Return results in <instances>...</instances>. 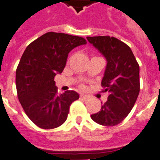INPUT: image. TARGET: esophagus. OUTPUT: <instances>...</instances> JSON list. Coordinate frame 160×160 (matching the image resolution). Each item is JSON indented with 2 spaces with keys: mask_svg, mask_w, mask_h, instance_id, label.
Instances as JSON below:
<instances>
[{
  "mask_svg": "<svg viewBox=\"0 0 160 160\" xmlns=\"http://www.w3.org/2000/svg\"><path fill=\"white\" fill-rule=\"evenodd\" d=\"M80 98L83 99L84 101H88L89 99V97L88 95H84V94H80Z\"/></svg>",
  "mask_w": 160,
  "mask_h": 160,
  "instance_id": "esophagus-1",
  "label": "esophagus"
}]
</instances>
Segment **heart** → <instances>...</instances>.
Here are the masks:
<instances>
[{
    "mask_svg": "<svg viewBox=\"0 0 160 160\" xmlns=\"http://www.w3.org/2000/svg\"><path fill=\"white\" fill-rule=\"evenodd\" d=\"M80 88H84V86H83V85H80Z\"/></svg>",
    "mask_w": 160,
    "mask_h": 160,
    "instance_id": "b5f03b06",
    "label": "heart"
}]
</instances>
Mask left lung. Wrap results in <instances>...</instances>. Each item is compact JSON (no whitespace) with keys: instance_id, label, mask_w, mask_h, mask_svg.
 <instances>
[{"instance_id":"1","label":"left lung","mask_w":160,"mask_h":160,"mask_svg":"<svg viewBox=\"0 0 160 160\" xmlns=\"http://www.w3.org/2000/svg\"><path fill=\"white\" fill-rule=\"evenodd\" d=\"M87 40L107 60L102 80L107 101L91 118L101 125H117L129 114L140 92L139 65L130 47L115 37H87Z\"/></svg>"}]
</instances>
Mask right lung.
Instances as JSON below:
<instances>
[{"label":"right lung","instance_id":"1","mask_svg":"<svg viewBox=\"0 0 160 160\" xmlns=\"http://www.w3.org/2000/svg\"><path fill=\"white\" fill-rule=\"evenodd\" d=\"M83 37L47 32L28 45L16 69V88L20 104L39 128L52 129L68 118L70 106L79 99L75 91L58 94L54 76L62 73L71 50L85 45Z\"/></svg>","mask_w":160,"mask_h":160}]
</instances>
